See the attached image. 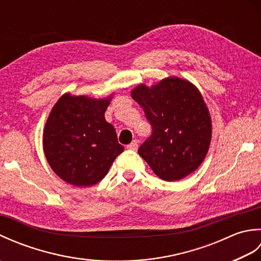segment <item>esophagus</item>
I'll use <instances>...</instances> for the list:
<instances>
[{"label":"esophagus","instance_id":"esophagus-1","mask_svg":"<svg viewBox=\"0 0 261 261\" xmlns=\"http://www.w3.org/2000/svg\"><path fill=\"white\" fill-rule=\"evenodd\" d=\"M126 149H129V150H131V151H136L138 149V141L137 140L132 141L130 145L126 146Z\"/></svg>","mask_w":261,"mask_h":261}]
</instances>
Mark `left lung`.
Masks as SVG:
<instances>
[{
	"label": "left lung",
	"instance_id": "left-lung-1",
	"mask_svg": "<svg viewBox=\"0 0 261 261\" xmlns=\"http://www.w3.org/2000/svg\"><path fill=\"white\" fill-rule=\"evenodd\" d=\"M152 126L138 149L159 178L179 180L195 171L208 151L212 121L201 92L190 81L167 77L131 91Z\"/></svg>",
	"mask_w": 261,
	"mask_h": 261
}]
</instances>
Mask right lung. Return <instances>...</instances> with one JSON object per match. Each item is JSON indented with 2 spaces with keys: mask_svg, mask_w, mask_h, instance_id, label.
<instances>
[{
  "mask_svg": "<svg viewBox=\"0 0 261 261\" xmlns=\"http://www.w3.org/2000/svg\"><path fill=\"white\" fill-rule=\"evenodd\" d=\"M112 95L60 96L43 127L42 147L54 173L77 187L97 184L124 150L104 113Z\"/></svg>",
  "mask_w": 261,
  "mask_h": 261,
  "instance_id": "1",
  "label": "right lung"
}]
</instances>
